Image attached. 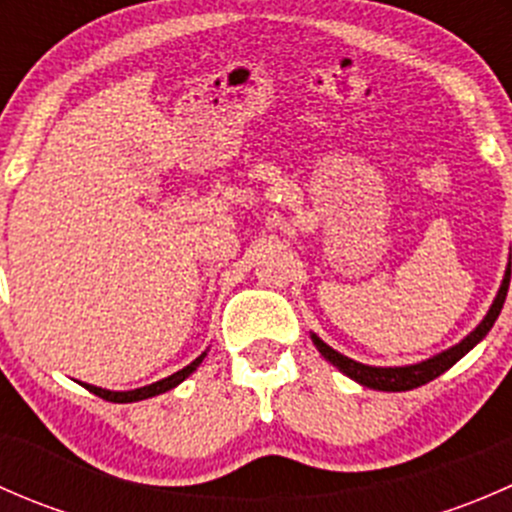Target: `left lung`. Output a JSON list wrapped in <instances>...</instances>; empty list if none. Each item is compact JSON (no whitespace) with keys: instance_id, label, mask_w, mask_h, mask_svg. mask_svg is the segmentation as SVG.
<instances>
[{"instance_id":"1","label":"left lung","mask_w":512,"mask_h":512,"mask_svg":"<svg viewBox=\"0 0 512 512\" xmlns=\"http://www.w3.org/2000/svg\"><path fill=\"white\" fill-rule=\"evenodd\" d=\"M508 287H510V262H508V267H505V275H503V282H500V287H498V294H495L488 314L480 319L478 327L473 329L468 337H463L461 342L453 344V347H448L446 352L433 354L431 359H423V361H418V364L369 366V364H361V361L349 359V356L337 352V349H332L327 342H322V339H319L314 332L309 334V337H312L314 347L319 349V354H322L329 364L337 366L344 376L354 379L356 384L366 386V389H374V391H411V389H416V386H423V384H428V381L436 379V376H441L443 371L451 369L458 359H463V356L471 352L478 342H483L485 334L490 332V327H493L495 319H498L500 309H503Z\"/></svg>"}]
</instances>
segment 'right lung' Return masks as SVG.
I'll list each match as a JSON object with an SVG mask.
<instances>
[{
  "instance_id": "obj_1",
  "label": "right lung",
  "mask_w": 512,
  "mask_h": 512,
  "mask_svg": "<svg viewBox=\"0 0 512 512\" xmlns=\"http://www.w3.org/2000/svg\"><path fill=\"white\" fill-rule=\"evenodd\" d=\"M208 356V349H205L203 354L198 356L195 361H190L188 366H183L180 371H175V374L165 376V379L156 381V384H148V386H141V389H131V391H108V389H101V386H91V384H84L81 381V386H86V389L91 391V394L101 396V399L106 401H113V404H133V401H143V399H151V396H158V394H165V391L175 389L178 384H183L185 379H188L190 374H193L195 369H198L200 364H203V359Z\"/></svg>"
}]
</instances>
